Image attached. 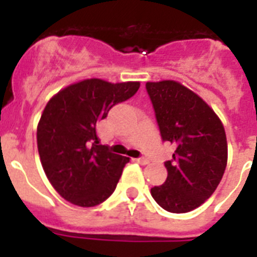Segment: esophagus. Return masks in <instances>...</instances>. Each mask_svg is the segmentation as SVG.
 <instances>
[{
    "label": "esophagus",
    "instance_id": "obj_1",
    "mask_svg": "<svg viewBox=\"0 0 257 257\" xmlns=\"http://www.w3.org/2000/svg\"><path fill=\"white\" fill-rule=\"evenodd\" d=\"M137 163H139V164H141V165H147V164H149V160L148 159H144V157H141V159H137Z\"/></svg>",
    "mask_w": 257,
    "mask_h": 257
}]
</instances>
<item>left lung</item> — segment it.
<instances>
[{
	"label": "left lung",
	"instance_id": "obj_1",
	"mask_svg": "<svg viewBox=\"0 0 257 257\" xmlns=\"http://www.w3.org/2000/svg\"><path fill=\"white\" fill-rule=\"evenodd\" d=\"M163 140L176 147L165 183L151 195L165 211L185 213L216 191L228 160L223 122L205 101L179 81L147 82Z\"/></svg>",
	"mask_w": 257,
	"mask_h": 257
}]
</instances>
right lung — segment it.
Returning a JSON list of instances; mask_svg holds the SVG:
<instances>
[{
	"label": "right lung",
	"instance_id": "right-lung-1",
	"mask_svg": "<svg viewBox=\"0 0 257 257\" xmlns=\"http://www.w3.org/2000/svg\"><path fill=\"white\" fill-rule=\"evenodd\" d=\"M139 88V81L86 78L48 101L37 125L38 155L49 183L66 201L94 207L116 189L129 157L98 144L97 122Z\"/></svg>",
	"mask_w": 257,
	"mask_h": 257
}]
</instances>
